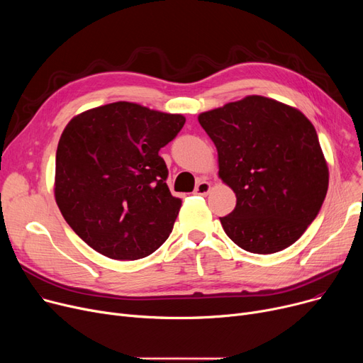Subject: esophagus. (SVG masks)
<instances>
[{
  "label": "esophagus",
  "mask_w": 363,
  "mask_h": 363,
  "mask_svg": "<svg viewBox=\"0 0 363 363\" xmlns=\"http://www.w3.org/2000/svg\"><path fill=\"white\" fill-rule=\"evenodd\" d=\"M212 189V184L207 182V181H200L194 189V194H199V196H207L208 193H211Z\"/></svg>",
  "instance_id": "obj_1"
}]
</instances>
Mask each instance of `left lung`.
<instances>
[{
    "label": "left lung",
    "instance_id": "8db88e82",
    "mask_svg": "<svg viewBox=\"0 0 363 363\" xmlns=\"http://www.w3.org/2000/svg\"><path fill=\"white\" fill-rule=\"evenodd\" d=\"M199 122L216 145L219 178L237 197L220 218L226 235L257 255L294 244L328 191V163L312 122L262 95L203 111Z\"/></svg>",
    "mask_w": 363,
    "mask_h": 363
}]
</instances>
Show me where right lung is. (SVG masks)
<instances>
[{
  "instance_id": "add662e5",
  "label": "right lung",
  "mask_w": 363,
  "mask_h": 363,
  "mask_svg": "<svg viewBox=\"0 0 363 363\" xmlns=\"http://www.w3.org/2000/svg\"><path fill=\"white\" fill-rule=\"evenodd\" d=\"M185 118L116 101L66 125L55 155L54 197L72 230L114 260L143 259L167 240L182 200L166 184L159 150Z\"/></svg>"
}]
</instances>
